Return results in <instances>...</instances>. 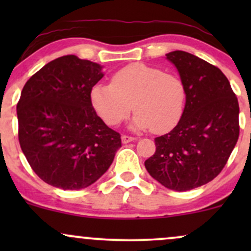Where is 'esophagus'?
<instances>
[{
	"instance_id": "34e87169",
	"label": "esophagus",
	"mask_w": 251,
	"mask_h": 251,
	"mask_svg": "<svg viewBox=\"0 0 251 251\" xmlns=\"http://www.w3.org/2000/svg\"><path fill=\"white\" fill-rule=\"evenodd\" d=\"M133 140H135V138H134V137H131V135L124 134L123 137H122V142H123L124 144L131 143V142H133Z\"/></svg>"
}]
</instances>
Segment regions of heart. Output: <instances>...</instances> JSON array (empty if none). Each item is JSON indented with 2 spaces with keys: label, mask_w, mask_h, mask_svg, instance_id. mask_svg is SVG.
I'll use <instances>...</instances> for the list:
<instances>
[{
  "label": "heart",
  "mask_w": 251,
  "mask_h": 251,
  "mask_svg": "<svg viewBox=\"0 0 251 251\" xmlns=\"http://www.w3.org/2000/svg\"><path fill=\"white\" fill-rule=\"evenodd\" d=\"M89 99L98 116L109 126L127 119L133 108L137 112L132 123L134 128L165 133L183 116L186 91L176 74L133 62L113 73L111 83L94 85Z\"/></svg>",
  "instance_id": "heart-1"
}]
</instances>
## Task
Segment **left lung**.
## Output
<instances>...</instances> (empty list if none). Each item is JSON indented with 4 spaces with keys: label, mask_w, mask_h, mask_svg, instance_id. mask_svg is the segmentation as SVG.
<instances>
[{
    "label": "left lung",
    "mask_w": 251,
    "mask_h": 251,
    "mask_svg": "<svg viewBox=\"0 0 251 251\" xmlns=\"http://www.w3.org/2000/svg\"><path fill=\"white\" fill-rule=\"evenodd\" d=\"M166 56L185 86V108L172 131L155 138L145 168L165 188L188 191L211 181L226 166L240 135V107L220 68L183 50Z\"/></svg>",
    "instance_id": "obj_1"
}]
</instances>
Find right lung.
<instances>
[{
  "mask_svg": "<svg viewBox=\"0 0 251 251\" xmlns=\"http://www.w3.org/2000/svg\"><path fill=\"white\" fill-rule=\"evenodd\" d=\"M101 66L65 55L43 66L25 82L17 102L19 142L30 168L43 181L80 190L107 171L120 134L94 111L91 89Z\"/></svg>",
  "mask_w": 251,
  "mask_h": 251,
  "instance_id": "right-lung-1",
  "label": "right lung"
}]
</instances>
